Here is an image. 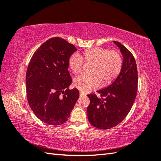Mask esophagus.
I'll return each instance as SVG.
<instances>
[{"label":"esophagus","mask_w":161,"mask_h":161,"mask_svg":"<svg viewBox=\"0 0 161 161\" xmlns=\"http://www.w3.org/2000/svg\"><path fill=\"white\" fill-rule=\"evenodd\" d=\"M80 97H82V96H85V95H84L83 93H82V92H80Z\"/></svg>","instance_id":"34e87169"}]
</instances>
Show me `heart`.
<instances>
[{
  "instance_id": "1",
  "label": "heart",
  "mask_w": 161,
  "mask_h": 161,
  "mask_svg": "<svg viewBox=\"0 0 161 161\" xmlns=\"http://www.w3.org/2000/svg\"><path fill=\"white\" fill-rule=\"evenodd\" d=\"M84 61L92 64L89 73L75 78L74 85L82 92H88L99 87L111 84L118 76L122 69L123 58L118 50H109L104 47H93L82 52V54L74 53L69 60V67L75 74L83 69Z\"/></svg>"
}]
</instances>
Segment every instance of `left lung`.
<instances>
[{"label": "left lung", "mask_w": 161, "mask_h": 161, "mask_svg": "<svg viewBox=\"0 0 161 161\" xmlns=\"http://www.w3.org/2000/svg\"><path fill=\"white\" fill-rule=\"evenodd\" d=\"M124 56L122 69L110 86L87 95L90 104L87 108L89 122L94 127L108 130L122 121L130 112L137 95L138 70L134 56L124 46L114 41Z\"/></svg>", "instance_id": "1"}]
</instances>
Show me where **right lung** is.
Listing matches in <instances>:
<instances>
[{
	"label": "right lung",
	"mask_w": 161,
	"mask_h": 161,
	"mask_svg": "<svg viewBox=\"0 0 161 161\" xmlns=\"http://www.w3.org/2000/svg\"><path fill=\"white\" fill-rule=\"evenodd\" d=\"M72 43L58 37L47 40L33 53L26 72L29 105L43 122L65 123L79 97L68 70L70 56L76 51Z\"/></svg>",
	"instance_id": "obj_1"
}]
</instances>
